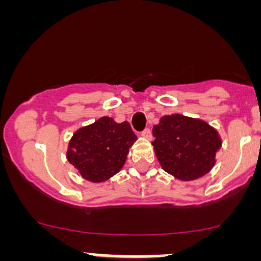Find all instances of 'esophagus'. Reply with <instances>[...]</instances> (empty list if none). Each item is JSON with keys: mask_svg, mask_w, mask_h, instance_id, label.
I'll return each instance as SVG.
<instances>
[{"mask_svg": "<svg viewBox=\"0 0 261 261\" xmlns=\"http://www.w3.org/2000/svg\"><path fill=\"white\" fill-rule=\"evenodd\" d=\"M141 136L145 137V139H147V140H151L152 139L151 130H149V128H145V130L142 131V134H141Z\"/></svg>", "mask_w": 261, "mask_h": 261, "instance_id": "34e87169", "label": "esophagus"}]
</instances>
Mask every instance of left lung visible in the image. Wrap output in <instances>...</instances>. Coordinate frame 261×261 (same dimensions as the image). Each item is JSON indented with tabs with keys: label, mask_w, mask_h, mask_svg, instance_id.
<instances>
[{
	"label": "left lung",
	"mask_w": 261,
	"mask_h": 261,
	"mask_svg": "<svg viewBox=\"0 0 261 261\" xmlns=\"http://www.w3.org/2000/svg\"><path fill=\"white\" fill-rule=\"evenodd\" d=\"M152 133L155 137L152 145L161 167L182 181L207 174L222 146L216 128L201 119L181 114L162 116Z\"/></svg>",
	"instance_id": "left-lung-1"
}]
</instances>
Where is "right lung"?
Listing matches in <instances>:
<instances>
[{"label": "right lung", "mask_w": 261, "mask_h": 261, "mask_svg": "<svg viewBox=\"0 0 261 261\" xmlns=\"http://www.w3.org/2000/svg\"><path fill=\"white\" fill-rule=\"evenodd\" d=\"M137 136L127 121L103 116L79 128L68 142L67 161L83 179L103 182L119 173Z\"/></svg>", "instance_id": "1"}]
</instances>
